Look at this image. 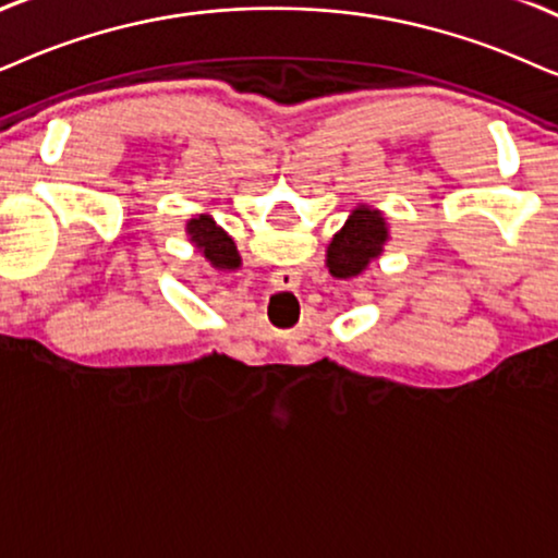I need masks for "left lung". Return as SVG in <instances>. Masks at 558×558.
I'll use <instances>...</instances> for the list:
<instances>
[{"label":"left lung","instance_id":"8db88e82","mask_svg":"<svg viewBox=\"0 0 558 558\" xmlns=\"http://www.w3.org/2000/svg\"><path fill=\"white\" fill-rule=\"evenodd\" d=\"M386 231L384 218L378 210L361 208L348 218V223L337 231L327 250V265L335 278H352L361 275L373 257L384 250Z\"/></svg>","mask_w":558,"mask_h":558}]
</instances>
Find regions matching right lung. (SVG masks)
<instances>
[{
  "label": "right lung",
  "mask_w": 558,
  "mask_h": 558,
  "mask_svg": "<svg viewBox=\"0 0 558 558\" xmlns=\"http://www.w3.org/2000/svg\"><path fill=\"white\" fill-rule=\"evenodd\" d=\"M187 231L190 236H193V242L203 250V255H206L216 267H229V270L239 267V255H236L234 242H231L227 231L216 227L208 216L190 218Z\"/></svg>",
  "instance_id": "obj_1"
}]
</instances>
